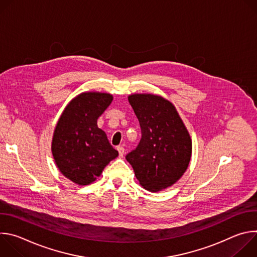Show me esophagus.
<instances>
[{"label": "esophagus", "mask_w": 257, "mask_h": 257, "mask_svg": "<svg viewBox=\"0 0 257 257\" xmlns=\"http://www.w3.org/2000/svg\"><path fill=\"white\" fill-rule=\"evenodd\" d=\"M117 150H118V152H119V157H120V158H123V157H124V153H125V150H124L123 146H118Z\"/></svg>", "instance_id": "obj_1"}]
</instances>
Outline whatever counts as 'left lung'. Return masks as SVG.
I'll use <instances>...</instances> for the list:
<instances>
[{
  "label": "left lung",
  "mask_w": 257,
  "mask_h": 257,
  "mask_svg": "<svg viewBox=\"0 0 257 257\" xmlns=\"http://www.w3.org/2000/svg\"><path fill=\"white\" fill-rule=\"evenodd\" d=\"M128 100L139 121L141 139L126 160L145 190L162 191L186 172L192 155L190 134L175 105L165 97L133 93Z\"/></svg>",
  "instance_id": "left-lung-1"
}]
</instances>
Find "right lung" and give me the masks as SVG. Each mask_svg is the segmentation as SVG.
Returning a JSON list of instances; mask_svg holds the SVG:
<instances>
[{
    "label": "right lung",
    "instance_id": "obj_1",
    "mask_svg": "<svg viewBox=\"0 0 257 257\" xmlns=\"http://www.w3.org/2000/svg\"><path fill=\"white\" fill-rule=\"evenodd\" d=\"M107 92L86 91L72 98L61 114L53 134L52 154L59 171L79 186L89 185L119 154L97 119L111 104Z\"/></svg>",
    "mask_w": 257,
    "mask_h": 257
}]
</instances>
